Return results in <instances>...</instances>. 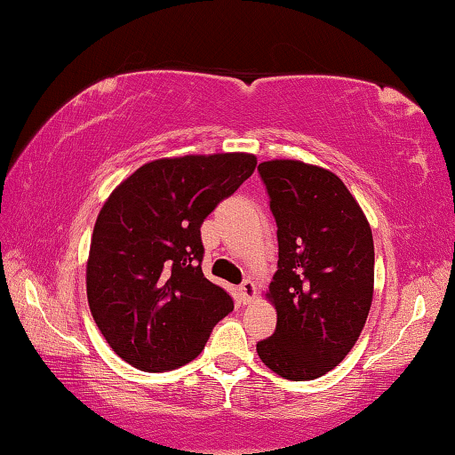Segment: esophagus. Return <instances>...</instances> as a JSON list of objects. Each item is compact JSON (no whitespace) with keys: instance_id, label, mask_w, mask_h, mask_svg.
Segmentation results:
<instances>
[{"instance_id":"34e87169","label":"esophagus","mask_w":455,"mask_h":455,"mask_svg":"<svg viewBox=\"0 0 455 455\" xmlns=\"http://www.w3.org/2000/svg\"><path fill=\"white\" fill-rule=\"evenodd\" d=\"M240 296H242L243 304H250L251 300H254V296H256V284H254V282L243 280L242 286H240Z\"/></svg>"}]
</instances>
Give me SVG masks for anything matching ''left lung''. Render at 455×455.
<instances>
[{
    "label": "left lung",
    "instance_id": "left-lung-1",
    "mask_svg": "<svg viewBox=\"0 0 455 455\" xmlns=\"http://www.w3.org/2000/svg\"><path fill=\"white\" fill-rule=\"evenodd\" d=\"M278 226V270L266 298L278 323L258 356L290 381H310L351 353L375 286L373 232L332 171L296 159L259 163Z\"/></svg>",
    "mask_w": 455,
    "mask_h": 455
}]
</instances>
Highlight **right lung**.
<instances>
[{
    "label": "right lung",
    "mask_w": 455,
    "mask_h": 455,
    "mask_svg": "<svg viewBox=\"0 0 455 455\" xmlns=\"http://www.w3.org/2000/svg\"><path fill=\"white\" fill-rule=\"evenodd\" d=\"M258 165L251 153L163 157L110 193L86 259V296L108 347L140 371L183 367L234 310L201 272L199 228Z\"/></svg>",
    "instance_id": "right-lung-1"
}]
</instances>
